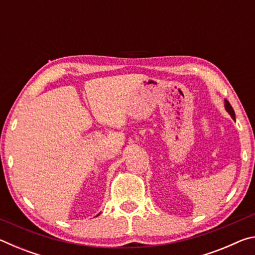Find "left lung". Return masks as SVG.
<instances>
[{
	"instance_id": "1",
	"label": "left lung",
	"mask_w": 255,
	"mask_h": 255,
	"mask_svg": "<svg viewBox=\"0 0 255 255\" xmlns=\"http://www.w3.org/2000/svg\"><path fill=\"white\" fill-rule=\"evenodd\" d=\"M225 108H226V110L228 111V114L231 115V117L233 119H235V112H234V110H233L232 106L230 105V102H228L227 100H225Z\"/></svg>"
}]
</instances>
